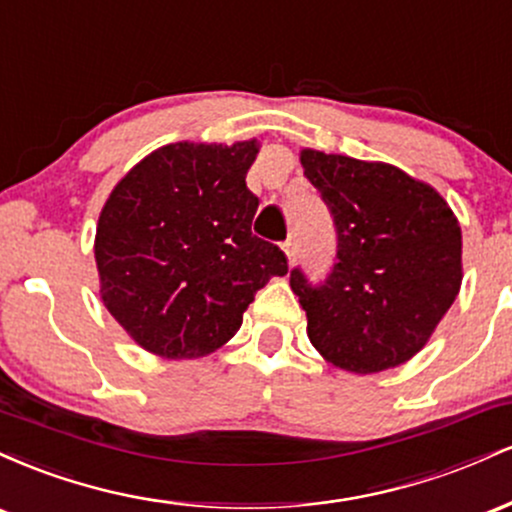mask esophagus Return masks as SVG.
<instances>
[{
  "instance_id": "34e87169",
  "label": "esophagus",
  "mask_w": 512,
  "mask_h": 512,
  "mask_svg": "<svg viewBox=\"0 0 512 512\" xmlns=\"http://www.w3.org/2000/svg\"><path fill=\"white\" fill-rule=\"evenodd\" d=\"M284 255L286 260H289V264L296 262V243H293V240H286L284 243Z\"/></svg>"
}]
</instances>
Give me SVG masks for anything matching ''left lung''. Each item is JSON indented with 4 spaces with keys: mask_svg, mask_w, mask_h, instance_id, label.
<instances>
[{
    "mask_svg": "<svg viewBox=\"0 0 512 512\" xmlns=\"http://www.w3.org/2000/svg\"><path fill=\"white\" fill-rule=\"evenodd\" d=\"M337 228V264L322 286L293 269L308 339L334 368L380 373L428 344L462 286V228L428 182L383 161L301 149Z\"/></svg>",
    "mask_w": 512,
    "mask_h": 512,
    "instance_id": "left-lung-1",
    "label": "left lung"
}]
</instances>
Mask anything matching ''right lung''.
I'll use <instances>...</instances> for the list:
<instances>
[{
    "label": "right lung",
    "mask_w": 512,
    "mask_h": 512,
    "mask_svg": "<svg viewBox=\"0 0 512 512\" xmlns=\"http://www.w3.org/2000/svg\"><path fill=\"white\" fill-rule=\"evenodd\" d=\"M257 139L175 142L122 175L98 216L101 301L134 344L168 361L214 354L284 252L252 236L260 199L245 185Z\"/></svg>",
    "instance_id": "1"
}]
</instances>
